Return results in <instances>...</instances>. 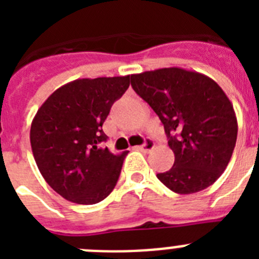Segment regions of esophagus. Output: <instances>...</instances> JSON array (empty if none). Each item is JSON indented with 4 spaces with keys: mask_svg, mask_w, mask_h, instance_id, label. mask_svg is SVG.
I'll list each match as a JSON object with an SVG mask.
<instances>
[{
    "mask_svg": "<svg viewBox=\"0 0 259 259\" xmlns=\"http://www.w3.org/2000/svg\"><path fill=\"white\" fill-rule=\"evenodd\" d=\"M154 148V141L150 140V139H148V140L144 143V145L141 146H137V149L141 150V152H150V150Z\"/></svg>",
    "mask_w": 259,
    "mask_h": 259,
    "instance_id": "34e87169",
    "label": "esophagus"
}]
</instances>
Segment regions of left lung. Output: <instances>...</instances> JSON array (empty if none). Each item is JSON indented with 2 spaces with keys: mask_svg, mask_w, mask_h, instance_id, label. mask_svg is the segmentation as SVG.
<instances>
[{
  "mask_svg": "<svg viewBox=\"0 0 259 259\" xmlns=\"http://www.w3.org/2000/svg\"><path fill=\"white\" fill-rule=\"evenodd\" d=\"M135 92L150 105L168 136L174 166L157 178L175 193L191 194L219 179L232 157L237 118L211 77L182 67L131 75Z\"/></svg>",
  "mask_w": 259,
  "mask_h": 259,
  "instance_id": "left-lung-1",
  "label": "left lung"
}]
</instances>
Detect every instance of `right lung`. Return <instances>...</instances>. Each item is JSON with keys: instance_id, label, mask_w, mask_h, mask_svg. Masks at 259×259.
Here are the masks:
<instances>
[{"instance_id": "right-lung-1", "label": "right lung", "mask_w": 259, "mask_h": 259, "mask_svg": "<svg viewBox=\"0 0 259 259\" xmlns=\"http://www.w3.org/2000/svg\"><path fill=\"white\" fill-rule=\"evenodd\" d=\"M130 87V75L76 79L59 87L38 107L29 140L45 182L59 196L93 205L111 193L127 152L100 144L110 109Z\"/></svg>"}]
</instances>
